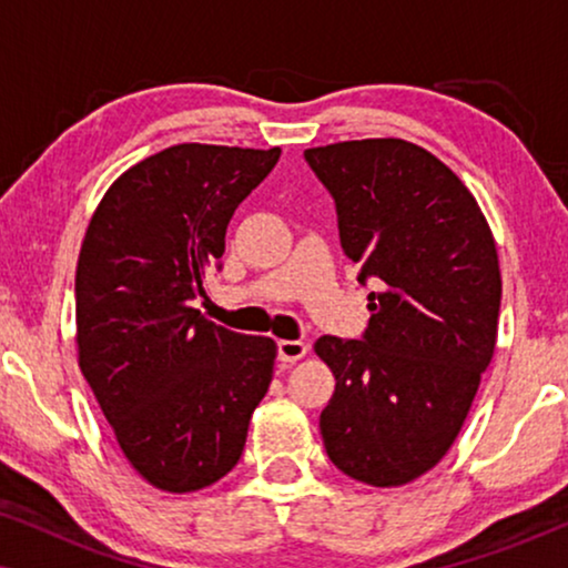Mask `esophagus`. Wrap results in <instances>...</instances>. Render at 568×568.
I'll use <instances>...</instances> for the list:
<instances>
[{"mask_svg":"<svg viewBox=\"0 0 568 568\" xmlns=\"http://www.w3.org/2000/svg\"><path fill=\"white\" fill-rule=\"evenodd\" d=\"M307 354V344L305 341H278L276 344V356L282 359L284 364H292L302 359V356Z\"/></svg>","mask_w":568,"mask_h":568,"instance_id":"obj_1","label":"esophagus"}]
</instances>
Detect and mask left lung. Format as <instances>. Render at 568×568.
Returning <instances> with one entry per match:
<instances>
[{
    "label": "left lung",
    "mask_w": 568,
    "mask_h": 568,
    "mask_svg": "<svg viewBox=\"0 0 568 568\" xmlns=\"http://www.w3.org/2000/svg\"><path fill=\"white\" fill-rule=\"evenodd\" d=\"M305 162L333 196L356 278L377 286L362 338L315 341L336 375L325 453L348 478L403 486L445 457L494 356L491 230L460 178L403 139L315 146Z\"/></svg>",
    "instance_id": "1"
}]
</instances>
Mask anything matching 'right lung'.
Wrapping results in <instances>:
<instances>
[{
  "mask_svg": "<svg viewBox=\"0 0 568 568\" xmlns=\"http://www.w3.org/2000/svg\"><path fill=\"white\" fill-rule=\"evenodd\" d=\"M278 154L168 146L108 189L84 235L80 369L123 455L162 491H199L235 468L274 375V341L204 321L191 302L206 297L232 214Z\"/></svg>",
  "mask_w": 568,
  "mask_h": 568,
  "instance_id": "obj_1",
  "label": "right lung"
}]
</instances>
